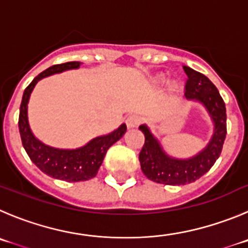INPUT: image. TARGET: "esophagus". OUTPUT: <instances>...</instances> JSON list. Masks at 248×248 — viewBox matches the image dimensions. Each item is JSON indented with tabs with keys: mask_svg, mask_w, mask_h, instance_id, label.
<instances>
[{
	"mask_svg": "<svg viewBox=\"0 0 248 248\" xmlns=\"http://www.w3.org/2000/svg\"><path fill=\"white\" fill-rule=\"evenodd\" d=\"M142 122V117L137 113H133V115H129L128 117L126 119V124L128 128H133V127H137L138 124Z\"/></svg>",
	"mask_w": 248,
	"mask_h": 248,
	"instance_id": "1",
	"label": "esophagus"
}]
</instances>
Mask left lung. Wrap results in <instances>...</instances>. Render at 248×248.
Instances as JSON below:
<instances>
[{
  "mask_svg": "<svg viewBox=\"0 0 248 248\" xmlns=\"http://www.w3.org/2000/svg\"><path fill=\"white\" fill-rule=\"evenodd\" d=\"M187 75L185 96L205 106L214 122V133L209 144L191 159H173L169 156L145 124L140 127L144 133V145L140 152L143 173L156 184L180 186L194 182L210 170L220 156L226 137V108L223 98L214 84L200 72L184 66Z\"/></svg>",
  "mask_w": 248,
  "mask_h": 248,
  "instance_id": "8db88e82",
  "label": "left lung"
}]
</instances>
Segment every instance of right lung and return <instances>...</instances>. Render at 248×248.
Masks as SVG:
<instances>
[{
  "instance_id": "1",
  "label": "right lung",
  "mask_w": 248,
  "mask_h": 248,
  "mask_svg": "<svg viewBox=\"0 0 248 248\" xmlns=\"http://www.w3.org/2000/svg\"><path fill=\"white\" fill-rule=\"evenodd\" d=\"M79 64L80 62L78 61L55 64L36 76L33 82L25 88L22 103H20L19 120H18L20 140L30 160L50 177L67 182L87 181L95 177L108 149L124 135L127 129L126 124H124L108 135L94 138L84 147L72 150L48 147L34 137L29 128L27 115L28 101H29L31 90L34 89L36 83L44 77H47L54 73H60L66 69L78 68Z\"/></svg>"
}]
</instances>
